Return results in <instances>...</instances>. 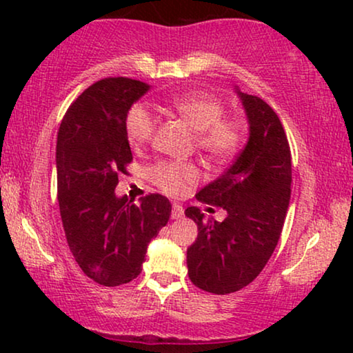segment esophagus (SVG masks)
<instances>
[{
    "instance_id": "esophagus-1",
    "label": "esophagus",
    "mask_w": 353,
    "mask_h": 353,
    "mask_svg": "<svg viewBox=\"0 0 353 353\" xmlns=\"http://www.w3.org/2000/svg\"><path fill=\"white\" fill-rule=\"evenodd\" d=\"M183 215H185V210H183V207L180 204H173V207H172V219L173 220L183 219Z\"/></svg>"
}]
</instances>
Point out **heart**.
I'll return each instance as SVG.
<instances>
[{"label":"heart","mask_w":353,"mask_h":353,"mask_svg":"<svg viewBox=\"0 0 353 353\" xmlns=\"http://www.w3.org/2000/svg\"><path fill=\"white\" fill-rule=\"evenodd\" d=\"M167 109L176 114L196 132V146L215 162H225L238 152L243 144V123L225 114V104L216 96L191 91L173 96ZM156 132V119L146 105L134 104L125 117V134L130 146L141 149ZM149 180L167 194H181L188 185L197 180V168L188 162L161 161L149 167Z\"/></svg>","instance_id":"1"}]
</instances>
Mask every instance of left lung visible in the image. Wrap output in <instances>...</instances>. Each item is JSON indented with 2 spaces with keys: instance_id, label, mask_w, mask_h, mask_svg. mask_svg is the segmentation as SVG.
<instances>
[{
  "instance_id": "left-lung-1",
  "label": "left lung",
  "mask_w": 353,
  "mask_h": 353,
  "mask_svg": "<svg viewBox=\"0 0 353 353\" xmlns=\"http://www.w3.org/2000/svg\"><path fill=\"white\" fill-rule=\"evenodd\" d=\"M249 119V141L223 175L196 194L228 216L204 221L188 207L197 239L188 248V274L202 291L231 294L254 281L272 257L291 199V148L276 112L257 96L238 91Z\"/></svg>"
}]
</instances>
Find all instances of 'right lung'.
<instances>
[{
  "label": "right lung",
  "mask_w": 353,
  "mask_h": 353,
  "mask_svg": "<svg viewBox=\"0 0 353 353\" xmlns=\"http://www.w3.org/2000/svg\"><path fill=\"white\" fill-rule=\"evenodd\" d=\"M148 90L127 77L96 81L70 104L57 133V201L67 244L81 272L109 288L141 273L148 244L172 212L162 194L132 204L114 192L133 161L125 117Z\"/></svg>",
  "instance_id": "1"
}]
</instances>
